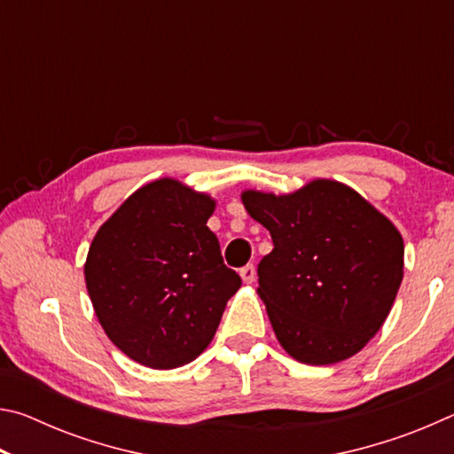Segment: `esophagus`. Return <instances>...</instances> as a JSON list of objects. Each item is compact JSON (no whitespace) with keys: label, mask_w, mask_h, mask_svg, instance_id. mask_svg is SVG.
Wrapping results in <instances>:
<instances>
[{"label":"esophagus","mask_w":454,"mask_h":454,"mask_svg":"<svg viewBox=\"0 0 454 454\" xmlns=\"http://www.w3.org/2000/svg\"><path fill=\"white\" fill-rule=\"evenodd\" d=\"M240 278L244 284H252L256 278V268L252 264H246L244 268H240Z\"/></svg>","instance_id":"1"}]
</instances>
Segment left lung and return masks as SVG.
<instances>
[{
	"mask_svg": "<svg viewBox=\"0 0 454 454\" xmlns=\"http://www.w3.org/2000/svg\"><path fill=\"white\" fill-rule=\"evenodd\" d=\"M242 204L272 236L258 294L282 348L317 366L363 350L403 282L393 222L347 184L322 178L282 196L244 190Z\"/></svg>",
	"mask_w": 454,
	"mask_h": 454,
	"instance_id": "1",
	"label": "left lung"
}]
</instances>
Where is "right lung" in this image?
<instances>
[{"instance_id":"1","label":"right lung","mask_w":454,"mask_h":454,"mask_svg":"<svg viewBox=\"0 0 454 454\" xmlns=\"http://www.w3.org/2000/svg\"><path fill=\"white\" fill-rule=\"evenodd\" d=\"M216 202L174 178L136 190L99 226L83 276L107 338L136 363L168 371L212 342L240 276L206 226Z\"/></svg>"}]
</instances>
